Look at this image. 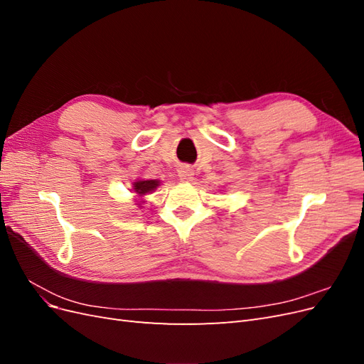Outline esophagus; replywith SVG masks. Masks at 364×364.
<instances>
[{"instance_id":"esophagus-1","label":"esophagus","mask_w":364,"mask_h":364,"mask_svg":"<svg viewBox=\"0 0 364 364\" xmlns=\"http://www.w3.org/2000/svg\"><path fill=\"white\" fill-rule=\"evenodd\" d=\"M178 176H179L181 182H191L193 181V176H194V171H193V168L183 165V167H181L178 170Z\"/></svg>"}]
</instances>
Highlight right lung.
Masks as SVG:
<instances>
[{
    "instance_id": "right-lung-1",
    "label": "right lung",
    "mask_w": 364,
    "mask_h": 364,
    "mask_svg": "<svg viewBox=\"0 0 364 364\" xmlns=\"http://www.w3.org/2000/svg\"><path fill=\"white\" fill-rule=\"evenodd\" d=\"M161 185V181L158 179H150V181H144V179H136L135 182H132V193H135L138 199H135L136 205L141 206L142 203H144V196L150 194L155 191L158 186Z\"/></svg>"
}]
</instances>
